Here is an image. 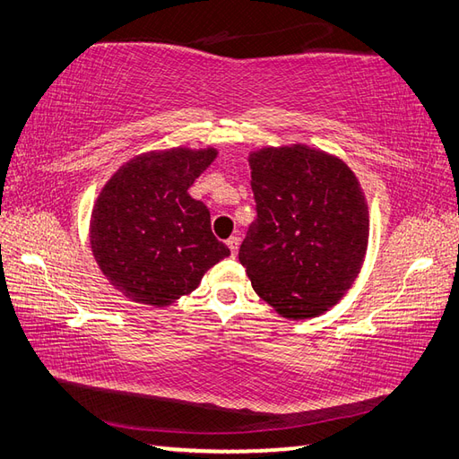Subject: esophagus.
Masks as SVG:
<instances>
[{
  "instance_id": "obj_1",
  "label": "esophagus",
  "mask_w": 459,
  "mask_h": 459,
  "mask_svg": "<svg viewBox=\"0 0 459 459\" xmlns=\"http://www.w3.org/2000/svg\"><path fill=\"white\" fill-rule=\"evenodd\" d=\"M228 247L231 251V255H238V249H239V238L238 236H231L228 241Z\"/></svg>"
}]
</instances>
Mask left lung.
<instances>
[{
	"mask_svg": "<svg viewBox=\"0 0 459 459\" xmlns=\"http://www.w3.org/2000/svg\"><path fill=\"white\" fill-rule=\"evenodd\" d=\"M247 160L259 218L239 261L279 316L316 318L345 297L363 267L365 192L343 159L304 143L261 147Z\"/></svg>",
	"mask_w": 459,
	"mask_h": 459,
	"instance_id": "1",
	"label": "left lung"
}]
</instances>
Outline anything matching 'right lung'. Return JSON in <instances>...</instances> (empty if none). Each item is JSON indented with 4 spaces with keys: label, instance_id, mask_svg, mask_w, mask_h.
Here are the masks:
<instances>
[{
    "label": "right lung",
    "instance_id": "obj_1",
    "mask_svg": "<svg viewBox=\"0 0 459 459\" xmlns=\"http://www.w3.org/2000/svg\"><path fill=\"white\" fill-rule=\"evenodd\" d=\"M216 157V147L147 151L101 186L90 216V247L126 299L167 308L230 255L213 238L206 204L188 195Z\"/></svg>",
    "mask_w": 459,
    "mask_h": 459
}]
</instances>
